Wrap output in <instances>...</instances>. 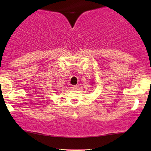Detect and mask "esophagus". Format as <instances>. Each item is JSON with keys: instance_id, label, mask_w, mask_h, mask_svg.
Instances as JSON below:
<instances>
[{"instance_id": "1", "label": "esophagus", "mask_w": 151, "mask_h": 151, "mask_svg": "<svg viewBox=\"0 0 151 151\" xmlns=\"http://www.w3.org/2000/svg\"><path fill=\"white\" fill-rule=\"evenodd\" d=\"M72 88L74 90H77L79 89V85H73V86H72Z\"/></svg>"}]
</instances>
